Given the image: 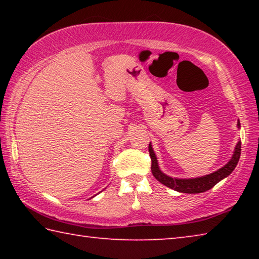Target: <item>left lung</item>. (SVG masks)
<instances>
[{"instance_id":"8db88e82","label":"left lung","mask_w":259,"mask_h":259,"mask_svg":"<svg viewBox=\"0 0 259 259\" xmlns=\"http://www.w3.org/2000/svg\"><path fill=\"white\" fill-rule=\"evenodd\" d=\"M240 121H238V128H240ZM148 151H150V156L152 160V174L157 181L163 184L166 187L171 188L177 192L181 193H188V194H195V193H202L212 188L217 183H219L222 179L226 178L230 176L232 171L235 169L236 164H238L240 155H241V140H239L238 144L235 145L233 155H232L231 160L227 162V163L222 166L221 169L216 170V171L209 175H204V176L201 177H195V178H175L170 177L168 175L161 171L159 163H157V159L154 151H153V147L148 145Z\"/></svg>"}]
</instances>
